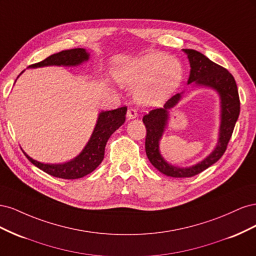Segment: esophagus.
Here are the masks:
<instances>
[{"instance_id":"34e87169","label":"esophagus","mask_w":256,"mask_h":256,"mask_svg":"<svg viewBox=\"0 0 256 256\" xmlns=\"http://www.w3.org/2000/svg\"><path fill=\"white\" fill-rule=\"evenodd\" d=\"M127 118L129 120H134L138 118V113L134 109H132V108H130V109H128L127 111Z\"/></svg>"}]
</instances>
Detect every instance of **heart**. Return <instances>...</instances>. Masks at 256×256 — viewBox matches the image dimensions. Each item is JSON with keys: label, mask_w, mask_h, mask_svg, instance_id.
Returning <instances> with one entry per match:
<instances>
[{"label": "heart", "mask_w": 256, "mask_h": 256, "mask_svg": "<svg viewBox=\"0 0 256 256\" xmlns=\"http://www.w3.org/2000/svg\"><path fill=\"white\" fill-rule=\"evenodd\" d=\"M120 84L135 88L140 104L156 106L171 96L182 78L180 60L161 52H150L138 58L115 72Z\"/></svg>", "instance_id": "obj_1"}]
</instances>
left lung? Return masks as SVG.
Segmentation results:
<instances>
[{
	"label": "left lung",
	"instance_id": "1",
	"mask_svg": "<svg viewBox=\"0 0 256 256\" xmlns=\"http://www.w3.org/2000/svg\"><path fill=\"white\" fill-rule=\"evenodd\" d=\"M190 63L188 84L196 88L214 90L220 99V126L218 142L214 150L206 158L190 166H177L168 162L160 152V140L168 126L170 110L180 102L184 90L170 98L164 108L150 111L144 115L143 122L146 127L145 152L150 164L162 174L171 177H192L212 166L226 150L233 134L240 111L238 90L234 76L226 68L214 63L204 54L192 49H182Z\"/></svg>",
	"mask_w": 256,
	"mask_h": 256
}]
</instances>
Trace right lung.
Instances as JSON below:
<instances>
[{"label": "right lung", "instance_id": "1", "mask_svg": "<svg viewBox=\"0 0 256 256\" xmlns=\"http://www.w3.org/2000/svg\"><path fill=\"white\" fill-rule=\"evenodd\" d=\"M90 60V53L83 48L64 50L52 54L49 58L30 65L28 68H40L47 66H64L76 67L82 65ZM24 72V70H23ZM23 72L21 74H23ZM19 74V76H20ZM18 76V78H19ZM127 106H122L112 111L99 112L94 130L86 145L81 152L74 159L63 164H44L30 158L26 152V158L38 168L48 173L51 176L64 178V180H76L92 173L102 164L104 157V148L108 140L126 120Z\"/></svg>", "mask_w": 256, "mask_h": 256}]
</instances>
